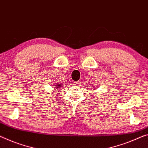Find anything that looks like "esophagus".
I'll return each instance as SVG.
<instances>
[{
    "instance_id": "34e87169",
    "label": "esophagus",
    "mask_w": 148,
    "mask_h": 148,
    "mask_svg": "<svg viewBox=\"0 0 148 148\" xmlns=\"http://www.w3.org/2000/svg\"><path fill=\"white\" fill-rule=\"evenodd\" d=\"M79 83H80V82H79V81L74 82V85H79Z\"/></svg>"
}]
</instances>
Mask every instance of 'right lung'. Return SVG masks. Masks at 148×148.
<instances>
[{
	"mask_svg": "<svg viewBox=\"0 0 148 148\" xmlns=\"http://www.w3.org/2000/svg\"><path fill=\"white\" fill-rule=\"evenodd\" d=\"M62 83H54V85H53V88L54 89L56 90V89H59V88H60L61 87H62Z\"/></svg>",
	"mask_w": 148,
	"mask_h": 148,
	"instance_id": "obj_1",
	"label": "right lung"
}]
</instances>
